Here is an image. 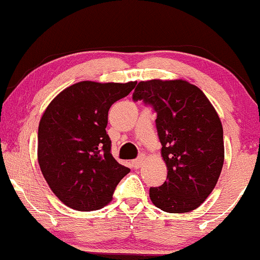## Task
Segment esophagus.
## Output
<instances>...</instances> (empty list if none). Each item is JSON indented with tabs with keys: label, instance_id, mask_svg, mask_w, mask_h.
<instances>
[{
	"label": "esophagus",
	"instance_id": "esophagus-1",
	"mask_svg": "<svg viewBox=\"0 0 260 260\" xmlns=\"http://www.w3.org/2000/svg\"><path fill=\"white\" fill-rule=\"evenodd\" d=\"M142 164H143V157H139V158H136V159L133 160V167L135 168V169H139Z\"/></svg>",
	"mask_w": 260,
	"mask_h": 260
}]
</instances>
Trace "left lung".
Wrapping results in <instances>:
<instances>
[{"label":"left lung","instance_id":"obj_1","mask_svg":"<svg viewBox=\"0 0 260 260\" xmlns=\"http://www.w3.org/2000/svg\"><path fill=\"white\" fill-rule=\"evenodd\" d=\"M133 100L151 106L157 114L168 169L167 181L149 188L152 203L168 213L198 208L215 187L224 164L222 125L214 107L185 80L141 81Z\"/></svg>","mask_w":260,"mask_h":260}]
</instances>
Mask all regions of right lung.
<instances>
[{
  "label": "right lung",
  "instance_id": "obj_1",
  "mask_svg": "<svg viewBox=\"0 0 260 260\" xmlns=\"http://www.w3.org/2000/svg\"><path fill=\"white\" fill-rule=\"evenodd\" d=\"M136 82L80 81L63 90L42 115L38 159L53 193L69 208L97 210L108 204L130 172L111 153L108 111Z\"/></svg>",
  "mask_w": 260,
  "mask_h": 260
}]
</instances>
